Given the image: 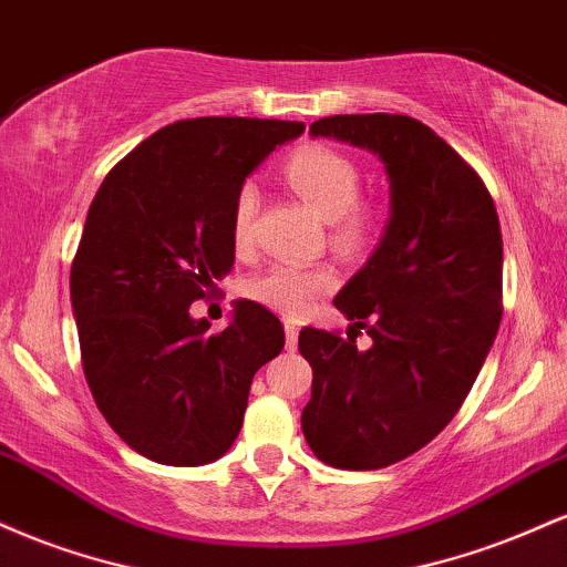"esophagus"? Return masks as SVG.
Here are the masks:
<instances>
[{
  "label": "esophagus",
  "instance_id": "obj_1",
  "mask_svg": "<svg viewBox=\"0 0 567 567\" xmlns=\"http://www.w3.org/2000/svg\"><path fill=\"white\" fill-rule=\"evenodd\" d=\"M296 343H298V328L292 322H288L285 324V347L296 349Z\"/></svg>",
  "mask_w": 567,
  "mask_h": 567
}]
</instances>
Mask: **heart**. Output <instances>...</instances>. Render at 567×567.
Here are the masks:
<instances>
[{"label": "heart", "mask_w": 567, "mask_h": 567, "mask_svg": "<svg viewBox=\"0 0 567 567\" xmlns=\"http://www.w3.org/2000/svg\"><path fill=\"white\" fill-rule=\"evenodd\" d=\"M285 181L303 202H309L330 226V243L338 250L357 252L373 243L381 213L373 202L360 199L362 171L354 157L324 143H306L285 159ZM261 197L252 184L239 186L231 205V239L237 250H247L256 237ZM336 288V275L324 266H271L247 282V296L279 315L298 320L320 296Z\"/></svg>", "instance_id": "obj_1"}]
</instances>
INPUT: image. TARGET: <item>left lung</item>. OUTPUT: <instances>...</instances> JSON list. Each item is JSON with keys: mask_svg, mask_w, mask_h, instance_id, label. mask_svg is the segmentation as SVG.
<instances>
[{"mask_svg": "<svg viewBox=\"0 0 567 567\" xmlns=\"http://www.w3.org/2000/svg\"><path fill=\"white\" fill-rule=\"evenodd\" d=\"M383 159L392 216L370 261L338 292L354 320L303 328L311 400L301 429L336 470H383L429 445L464 405L501 324L498 213L477 171L424 122L405 114H338L311 122ZM365 327L370 350L355 349Z\"/></svg>", "mask_w": 567, "mask_h": 567, "instance_id": "1", "label": "left lung"}]
</instances>
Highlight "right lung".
<instances>
[{
	"instance_id": "add662e5",
	"label": "right lung",
	"mask_w": 567,
	"mask_h": 567,
	"mask_svg": "<svg viewBox=\"0 0 567 567\" xmlns=\"http://www.w3.org/2000/svg\"><path fill=\"white\" fill-rule=\"evenodd\" d=\"M303 122L199 116L157 130L103 178L71 261L82 370L135 453L210 464L243 429L252 375L285 347L282 322L239 301L220 333L192 320L234 266L231 205Z\"/></svg>"
}]
</instances>
